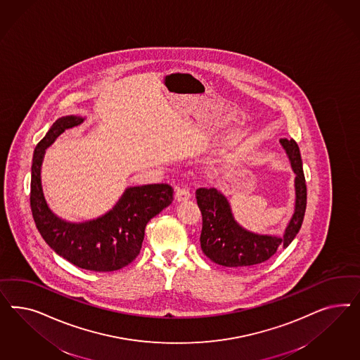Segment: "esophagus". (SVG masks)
Here are the masks:
<instances>
[{"label": "esophagus", "instance_id": "esophagus-1", "mask_svg": "<svg viewBox=\"0 0 360 360\" xmlns=\"http://www.w3.org/2000/svg\"><path fill=\"white\" fill-rule=\"evenodd\" d=\"M187 199H190V191L185 187H178L175 191V200L176 202H185Z\"/></svg>", "mask_w": 360, "mask_h": 360}]
</instances>
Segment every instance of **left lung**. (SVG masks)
I'll use <instances>...</instances> for the list:
<instances>
[{
  "instance_id": "1",
  "label": "left lung",
  "mask_w": 360,
  "mask_h": 360,
  "mask_svg": "<svg viewBox=\"0 0 360 360\" xmlns=\"http://www.w3.org/2000/svg\"><path fill=\"white\" fill-rule=\"evenodd\" d=\"M295 173V210L283 238L256 235L240 227L232 217L227 198L217 188H198L196 203L202 212L200 248L211 262L231 266L248 268L272 257L278 247L286 248L302 226L306 211V182L301 153L297 142L281 139Z\"/></svg>"
}]
</instances>
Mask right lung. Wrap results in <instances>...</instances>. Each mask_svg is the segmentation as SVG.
<instances>
[{"label": "right lung", "mask_w": 360, "mask_h": 360, "mask_svg": "<svg viewBox=\"0 0 360 360\" xmlns=\"http://www.w3.org/2000/svg\"><path fill=\"white\" fill-rule=\"evenodd\" d=\"M83 122L65 116L55 121L34 150L30 207L35 226L49 247L67 262L94 272H112L131 264L141 251L145 227L173 202V187L166 184L129 187L104 217L86 223L56 218L44 200L41 166L44 150L65 129Z\"/></svg>", "instance_id": "obj_1"}]
</instances>
